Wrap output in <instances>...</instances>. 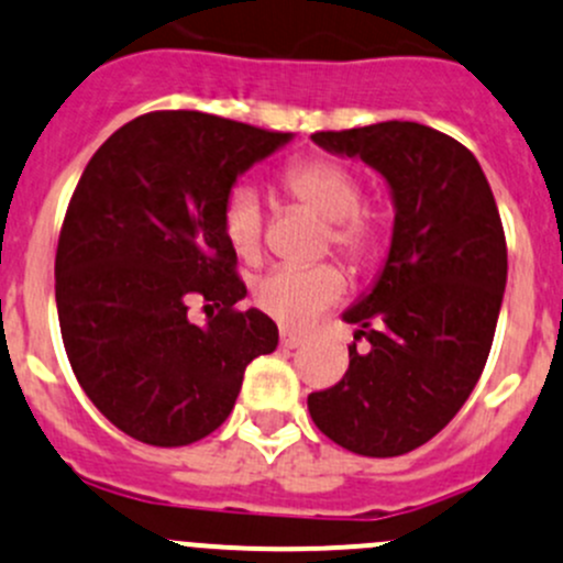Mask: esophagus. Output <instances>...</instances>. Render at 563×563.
Listing matches in <instances>:
<instances>
[{
	"label": "esophagus",
	"mask_w": 563,
	"mask_h": 563,
	"mask_svg": "<svg viewBox=\"0 0 563 563\" xmlns=\"http://www.w3.org/2000/svg\"><path fill=\"white\" fill-rule=\"evenodd\" d=\"M301 342H305V336H301L299 331H288V329L280 331V345L283 347H291V351H294V347H299Z\"/></svg>",
	"instance_id": "obj_1"
}]
</instances>
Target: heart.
<instances>
[{
	"label": "heart",
	"mask_w": 563,
	"mask_h": 563,
	"mask_svg": "<svg viewBox=\"0 0 563 563\" xmlns=\"http://www.w3.org/2000/svg\"><path fill=\"white\" fill-rule=\"evenodd\" d=\"M283 188L294 202L329 223L327 242L353 264H364L380 245V221L361 205V183L351 167L334 158H301L283 173ZM221 229L236 256L262 251L264 207L251 183H236L221 207ZM345 291V277L334 264L307 269L277 266L253 283L258 310L286 327H307Z\"/></svg>",
	"instance_id": "1"
}]
</instances>
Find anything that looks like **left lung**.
<instances>
[{
  "label": "left lung",
  "mask_w": 563,
  "mask_h": 563,
  "mask_svg": "<svg viewBox=\"0 0 563 563\" xmlns=\"http://www.w3.org/2000/svg\"><path fill=\"white\" fill-rule=\"evenodd\" d=\"M334 156L383 175L394 202L388 256L342 321L356 323L351 366L307 396L318 429L358 455L410 453L445 429L483 375L507 286L494 194L461 142L412 121L316 132Z\"/></svg>",
  "instance_id": "obj_1"
}]
</instances>
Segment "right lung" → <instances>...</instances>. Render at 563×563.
Instances as JSON below:
<instances>
[{
  "instance_id": "obj_1",
  "label": "right lung",
  "mask_w": 563,
  "mask_h": 563,
  "mask_svg": "<svg viewBox=\"0 0 563 563\" xmlns=\"http://www.w3.org/2000/svg\"><path fill=\"white\" fill-rule=\"evenodd\" d=\"M294 140L197 110L134 118L93 153L64 216L56 310L75 377L123 434L191 445L232 412L245 366L277 347L251 307L221 207L236 177ZM217 307L205 324L187 301Z\"/></svg>"
}]
</instances>
